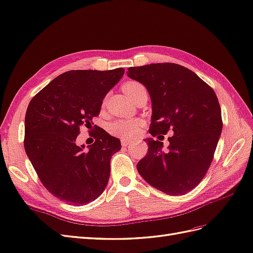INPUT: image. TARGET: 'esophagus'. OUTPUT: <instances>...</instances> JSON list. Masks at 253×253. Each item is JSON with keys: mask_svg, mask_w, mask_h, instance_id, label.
Returning <instances> with one entry per match:
<instances>
[{"mask_svg": "<svg viewBox=\"0 0 253 253\" xmlns=\"http://www.w3.org/2000/svg\"><path fill=\"white\" fill-rule=\"evenodd\" d=\"M130 143H131L130 140H126V139H123L122 140V145L123 146H127V145H129Z\"/></svg>", "mask_w": 253, "mask_h": 253, "instance_id": "esophagus-1", "label": "esophagus"}]
</instances>
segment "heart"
I'll return each instance as SVG.
<instances>
[{
  "label": "heart",
  "instance_id": "b5f03b06",
  "mask_svg": "<svg viewBox=\"0 0 253 253\" xmlns=\"http://www.w3.org/2000/svg\"><path fill=\"white\" fill-rule=\"evenodd\" d=\"M142 89H145L142 84L138 82H127L123 85V90L127 97L132 100L137 93ZM141 122L139 120H116L111 123L110 132L122 139H129L136 136L139 131Z\"/></svg>",
  "mask_w": 253,
  "mask_h": 253
}]
</instances>
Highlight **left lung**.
I'll use <instances>...</instances> for the list:
<instances>
[{
  "instance_id": "obj_1",
  "label": "left lung",
  "mask_w": 253,
  "mask_h": 253,
  "mask_svg": "<svg viewBox=\"0 0 253 253\" xmlns=\"http://www.w3.org/2000/svg\"><path fill=\"white\" fill-rule=\"evenodd\" d=\"M128 78L145 86L152 102L149 149L137 169L150 185L168 195L194 189L212 162L222 131L215 92L197 74L177 63L131 67ZM173 132L167 151L160 134Z\"/></svg>"
}]
</instances>
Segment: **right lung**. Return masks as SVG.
Returning a JSON list of instances; mask_svg holds the SVG:
<instances>
[{
  "mask_svg": "<svg viewBox=\"0 0 253 253\" xmlns=\"http://www.w3.org/2000/svg\"><path fill=\"white\" fill-rule=\"evenodd\" d=\"M125 70H72L38 92L25 117V150L46 190L70 205L97 199L110 177L111 156L121 141L100 128L95 143L78 145L80 128L91 127L105 95Z\"/></svg>",
  "mask_w": 253,
  "mask_h": 253,
  "instance_id": "right-lung-1",
  "label": "right lung"
}]
</instances>
